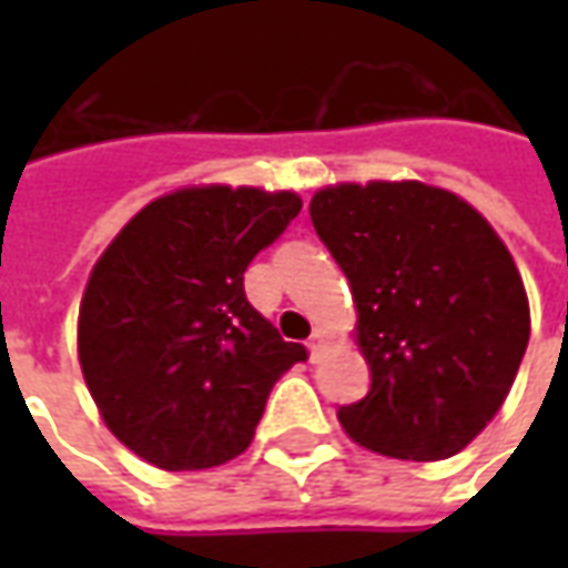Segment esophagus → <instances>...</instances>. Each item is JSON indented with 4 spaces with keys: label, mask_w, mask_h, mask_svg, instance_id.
<instances>
[{
    "label": "esophagus",
    "mask_w": 568,
    "mask_h": 568,
    "mask_svg": "<svg viewBox=\"0 0 568 568\" xmlns=\"http://www.w3.org/2000/svg\"><path fill=\"white\" fill-rule=\"evenodd\" d=\"M307 349H310V362H320L322 349H325V332H322V328H316V332L310 334Z\"/></svg>",
    "instance_id": "esophagus-1"
}]
</instances>
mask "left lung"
<instances>
[{
    "mask_svg": "<svg viewBox=\"0 0 568 568\" xmlns=\"http://www.w3.org/2000/svg\"><path fill=\"white\" fill-rule=\"evenodd\" d=\"M349 280L371 389L337 410L346 435L395 459H447L511 389L529 344L524 280L489 222L423 182L334 185L310 200Z\"/></svg>",
    "mask_w": 568,
    "mask_h": 568,
    "instance_id": "obj_1",
    "label": "left lung"
}]
</instances>
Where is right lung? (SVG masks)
I'll return each instance as SVG.
<instances>
[{
    "mask_svg": "<svg viewBox=\"0 0 568 568\" xmlns=\"http://www.w3.org/2000/svg\"><path fill=\"white\" fill-rule=\"evenodd\" d=\"M301 197L182 187L151 200L97 261L79 310V362L124 447L166 471L234 459L273 383L307 358L246 301L243 273Z\"/></svg>",
    "mask_w": 568,
    "mask_h": 568,
    "instance_id": "add662e5",
    "label": "right lung"
}]
</instances>
